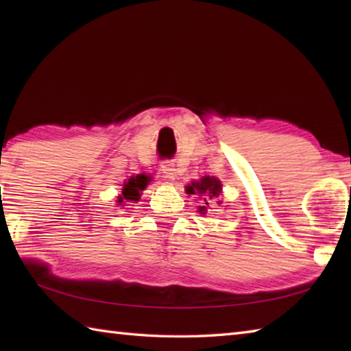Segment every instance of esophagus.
<instances>
[{"mask_svg": "<svg viewBox=\"0 0 351 351\" xmlns=\"http://www.w3.org/2000/svg\"><path fill=\"white\" fill-rule=\"evenodd\" d=\"M161 171L164 175H166V178H169V180H175V176H176V169H175V166L171 162H169V161H164L162 164H161Z\"/></svg>", "mask_w": 351, "mask_h": 351, "instance_id": "34e87169", "label": "esophagus"}]
</instances>
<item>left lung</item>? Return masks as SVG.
I'll list each match as a JSON object with an SVG mask.
<instances>
[{"instance_id": "8db88e82", "label": "left lung", "mask_w": 351, "mask_h": 351, "mask_svg": "<svg viewBox=\"0 0 351 351\" xmlns=\"http://www.w3.org/2000/svg\"><path fill=\"white\" fill-rule=\"evenodd\" d=\"M187 195H197L202 197V205L197 206V211L200 214H206L208 208L213 200L217 202V205H221V200L217 197L221 195V182L214 176H204L200 181L191 182L185 187Z\"/></svg>"}]
</instances>
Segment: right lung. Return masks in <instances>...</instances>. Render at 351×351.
Masks as SVG:
<instances>
[{"instance_id":"add662e5","label":"right lung","mask_w":351,"mask_h":351,"mask_svg":"<svg viewBox=\"0 0 351 351\" xmlns=\"http://www.w3.org/2000/svg\"><path fill=\"white\" fill-rule=\"evenodd\" d=\"M147 185V178L145 175H137L136 178H130L128 182H125L122 189V196H119L117 202L119 205L125 204L126 200H131V202H137L140 199V191L145 190Z\"/></svg>"}]
</instances>
